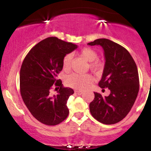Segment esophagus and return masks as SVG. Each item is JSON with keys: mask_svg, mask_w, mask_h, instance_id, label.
<instances>
[{"mask_svg": "<svg viewBox=\"0 0 151 151\" xmlns=\"http://www.w3.org/2000/svg\"><path fill=\"white\" fill-rule=\"evenodd\" d=\"M75 93H77V94H78V95H81V94H82L83 93V91H79V90H75Z\"/></svg>", "mask_w": 151, "mask_h": 151, "instance_id": "34e87169", "label": "esophagus"}]
</instances>
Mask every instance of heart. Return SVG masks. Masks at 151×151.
<instances>
[{
	"mask_svg": "<svg viewBox=\"0 0 151 151\" xmlns=\"http://www.w3.org/2000/svg\"><path fill=\"white\" fill-rule=\"evenodd\" d=\"M81 57L85 59L87 62H90L89 68L92 72L99 74L103 71L104 63L101 60H99L98 53L96 50L90 47H84L79 52ZM72 64V55L67 54L64 57L62 60V67L65 71L70 70ZM93 81V77L90 74H81L72 73L66 78V83L67 85L77 90L85 89L89 84Z\"/></svg>",
	"mask_w": 151,
	"mask_h": 151,
	"instance_id": "obj_1",
	"label": "heart"
}]
</instances>
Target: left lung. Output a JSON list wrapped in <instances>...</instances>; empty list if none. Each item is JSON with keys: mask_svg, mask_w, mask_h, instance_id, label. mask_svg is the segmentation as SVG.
Masks as SVG:
<instances>
[{"mask_svg": "<svg viewBox=\"0 0 151 151\" xmlns=\"http://www.w3.org/2000/svg\"><path fill=\"white\" fill-rule=\"evenodd\" d=\"M87 45L103 48L106 62L99 86L111 91L108 96L94 92L90 112L102 124H116L129 113L138 96L139 77L136 62L126 48L110 40L101 38Z\"/></svg>", "mask_w": 151, "mask_h": 151, "instance_id": "left-lung-1", "label": "left lung"}]
</instances>
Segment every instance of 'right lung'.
Instances as JSON below:
<instances>
[{
	"mask_svg": "<svg viewBox=\"0 0 151 151\" xmlns=\"http://www.w3.org/2000/svg\"><path fill=\"white\" fill-rule=\"evenodd\" d=\"M77 45L50 37L40 41L30 50L20 72V94L33 116L42 124L55 126L67 119V100L74 90L64 87L58 74L62 70V60ZM52 87L57 95L50 93Z\"/></svg>",
	"mask_w": 151,
	"mask_h": 151,
	"instance_id": "add662e5",
	"label": "right lung"
}]
</instances>
